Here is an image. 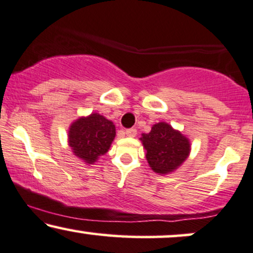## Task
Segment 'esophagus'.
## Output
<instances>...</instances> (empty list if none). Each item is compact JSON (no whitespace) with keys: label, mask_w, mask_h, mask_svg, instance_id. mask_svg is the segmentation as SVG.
Segmentation results:
<instances>
[{"label":"esophagus","mask_w":253,"mask_h":253,"mask_svg":"<svg viewBox=\"0 0 253 253\" xmlns=\"http://www.w3.org/2000/svg\"><path fill=\"white\" fill-rule=\"evenodd\" d=\"M136 133H137V130L136 129H126V135L129 136V137H135Z\"/></svg>","instance_id":"esophagus-1"}]
</instances>
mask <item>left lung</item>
Returning <instances> with one entry per match:
<instances>
[{"mask_svg":"<svg viewBox=\"0 0 253 253\" xmlns=\"http://www.w3.org/2000/svg\"><path fill=\"white\" fill-rule=\"evenodd\" d=\"M139 139L149 167L160 175L173 173L191 153L189 138L166 122L154 124L150 132L142 133Z\"/></svg>","mask_w":253,"mask_h":253,"instance_id":"left-lung-1","label":"left lung"}]
</instances>
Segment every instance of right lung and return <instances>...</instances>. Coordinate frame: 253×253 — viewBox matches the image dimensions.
I'll return each instance as SVG.
<instances>
[{"mask_svg":"<svg viewBox=\"0 0 253 253\" xmlns=\"http://www.w3.org/2000/svg\"><path fill=\"white\" fill-rule=\"evenodd\" d=\"M116 136L114 122L92 112L72 122L68 127L67 139L72 153L85 165H93L108 153Z\"/></svg>","mask_w":253,"mask_h":253,"instance_id":"1","label":"right lung"}]
</instances>
